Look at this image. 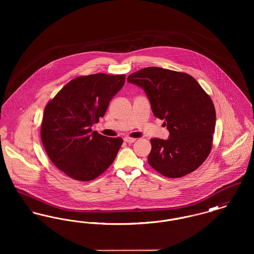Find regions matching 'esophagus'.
Instances as JSON below:
<instances>
[{"label": "esophagus", "mask_w": 254, "mask_h": 254, "mask_svg": "<svg viewBox=\"0 0 254 254\" xmlns=\"http://www.w3.org/2000/svg\"><path fill=\"white\" fill-rule=\"evenodd\" d=\"M124 141H125L126 143L132 144V143H134V142L136 141V139H134V138H129V137H125V138H124Z\"/></svg>", "instance_id": "1"}]
</instances>
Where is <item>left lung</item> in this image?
<instances>
[{
  "label": "left lung",
  "instance_id": "left-lung-1",
  "mask_svg": "<svg viewBox=\"0 0 254 254\" xmlns=\"http://www.w3.org/2000/svg\"><path fill=\"white\" fill-rule=\"evenodd\" d=\"M127 81L145 90L153 115L169 130V139L150 140L148 164L169 178L198 169L210 152L215 129L210 97L190 75L156 66L132 73Z\"/></svg>",
  "mask_w": 254,
  "mask_h": 254
}]
</instances>
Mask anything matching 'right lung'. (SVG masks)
Instances as JSON below:
<instances>
[{"label": "right lung", "instance_id": "right-lung-1", "mask_svg": "<svg viewBox=\"0 0 254 254\" xmlns=\"http://www.w3.org/2000/svg\"><path fill=\"white\" fill-rule=\"evenodd\" d=\"M126 75L80 76L47 105L41 139L51 162L78 181H90L109 169L123 144L91 127L104 117L109 102L125 85Z\"/></svg>", "mask_w": 254, "mask_h": 254}]
</instances>
